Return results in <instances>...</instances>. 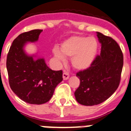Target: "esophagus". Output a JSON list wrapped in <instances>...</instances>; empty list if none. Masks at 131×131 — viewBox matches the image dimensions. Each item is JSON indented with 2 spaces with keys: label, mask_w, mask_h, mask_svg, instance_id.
<instances>
[{
  "label": "esophagus",
  "mask_w": 131,
  "mask_h": 131,
  "mask_svg": "<svg viewBox=\"0 0 131 131\" xmlns=\"http://www.w3.org/2000/svg\"><path fill=\"white\" fill-rule=\"evenodd\" d=\"M62 77H63L64 80H67L69 78V75L68 73L67 72H66L65 71L63 72V74H62Z\"/></svg>",
  "instance_id": "34e87169"
}]
</instances>
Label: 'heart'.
<instances>
[{
  "instance_id": "1",
  "label": "heart",
  "mask_w": 131,
  "mask_h": 131,
  "mask_svg": "<svg viewBox=\"0 0 131 131\" xmlns=\"http://www.w3.org/2000/svg\"><path fill=\"white\" fill-rule=\"evenodd\" d=\"M61 51L58 48L53 50V56L60 61L65 62V56L72 58L73 67L78 71L89 69L94 62L99 49V44L94 37L73 36L61 44Z\"/></svg>"
}]
</instances>
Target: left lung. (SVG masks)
<instances>
[{
    "instance_id": "obj_1",
    "label": "left lung",
    "mask_w": 131,
    "mask_h": 131,
    "mask_svg": "<svg viewBox=\"0 0 131 131\" xmlns=\"http://www.w3.org/2000/svg\"><path fill=\"white\" fill-rule=\"evenodd\" d=\"M101 44L100 55L89 69L78 72L80 86L75 92L76 101L81 105H99L110 98L118 88L123 67V54L112 38L96 32Z\"/></svg>"
}]
</instances>
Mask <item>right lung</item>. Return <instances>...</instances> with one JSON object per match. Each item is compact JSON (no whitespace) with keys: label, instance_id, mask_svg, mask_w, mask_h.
I'll return each instance as SVG.
<instances>
[{"label":"right lung","instance_id":"add662e5","mask_svg":"<svg viewBox=\"0 0 131 131\" xmlns=\"http://www.w3.org/2000/svg\"><path fill=\"white\" fill-rule=\"evenodd\" d=\"M43 30L20 34L12 43L7 58L9 85L13 92L26 103L41 105L49 101L56 87L62 81V71H53L43 58L29 55L24 47L35 43Z\"/></svg>","mask_w":131,"mask_h":131}]
</instances>
